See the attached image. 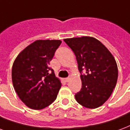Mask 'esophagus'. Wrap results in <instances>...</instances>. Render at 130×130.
I'll return each mask as SVG.
<instances>
[{"mask_svg": "<svg viewBox=\"0 0 130 130\" xmlns=\"http://www.w3.org/2000/svg\"><path fill=\"white\" fill-rule=\"evenodd\" d=\"M70 79H71V78H70V77H67V78H66V79H65V81H66V82H69V81H70Z\"/></svg>", "mask_w": 130, "mask_h": 130, "instance_id": "1", "label": "esophagus"}]
</instances>
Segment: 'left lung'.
I'll list each match as a JSON object with an SVG mask.
<instances>
[{
  "mask_svg": "<svg viewBox=\"0 0 130 130\" xmlns=\"http://www.w3.org/2000/svg\"><path fill=\"white\" fill-rule=\"evenodd\" d=\"M76 57L82 89L75 98L85 107L95 109L109 99L117 82L118 66L110 51L92 37L65 39Z\"/></svg>",
  "mask_w": 130,
  "mask_h": 130,
  "instance_id": "1",
  "label": "left lung"
}]
</instances>
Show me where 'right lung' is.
<instances>
[{"instance_id": "add662e5", "label": "right lung", "mask_w": 130, "mask_h": 130, "mask_svg": "<svg viewBox=\"0 0 130 130\" xmlns=\"http://www.w3.org/2000/svg\"><path fill=\"white\" fill-rule=\"evenodd\" d=\"M61 43L60 40L35 41L17 55L13 63L12 79L15 91L30 109H44L57 98L61 81L48 66Z\"/></svg>"}]
</instances>
